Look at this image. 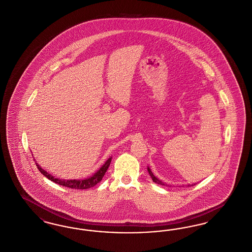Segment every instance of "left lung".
I'll list each match as a JSON object with an SVG mask.
<instances>
[{
    "label": "left lung",
    "instance_id": "obj_1",
    "mask_svg": "<svg viewBox=\"0 0 252 252\" xmlns=\"http://www.w3.org/2000/svg\"><path fill=\"white\" fill-rule=\"evenodd\" d=\"M147 171L149 172V174H150V176H151L152 180L155 182V183H157V184H158V185H162V186H167V184L166 183H164V182H162L160 179H158V177H156L155 175H154V173L152 172L151 169L149 168V167H147ZM193 185H195V184H192V185H189V186H193Z\"/></svg>",
    "mask_w": 252,
    "mask_h": 252
}]
</instances>
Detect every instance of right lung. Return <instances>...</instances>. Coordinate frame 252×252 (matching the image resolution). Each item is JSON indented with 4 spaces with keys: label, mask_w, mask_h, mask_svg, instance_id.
Here are the masks:
<instances>
[{
    "label": "right lung",
    "mask_w": 252,
    "mask_h": 252,
    "mask_svg": "<svg viewBox=\"0 0 252 252\" xmlns=\"http://www.w3.org/2000/svg\"><path fill=\"white\" fill-rule=\"evenodd\" d=\"M111 158H108V160L105 162L100 169L97 171H95L92 176L88 178H84V179H70V180H65V179H61V178H56L54 177L52 174L49 173L48 171L43 170L41 168L40 165L35 161V164L37 166V169L40 171L41 173L46 176L48 179H50L51 181L54 182L56 184H59L60 186H63L69 189H88L90 188L94 187L97 183L102 180L103 176L105 175L106 171L108 170L110 164H111Z\"/></svg>",
    "instance_id": "obj_1"
}]
</instances>
